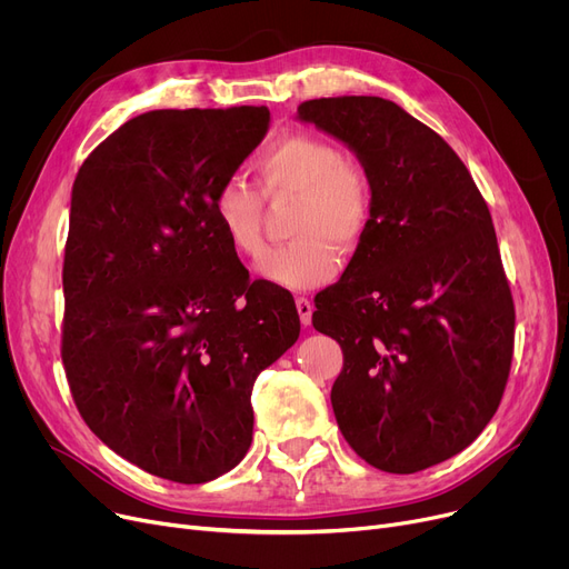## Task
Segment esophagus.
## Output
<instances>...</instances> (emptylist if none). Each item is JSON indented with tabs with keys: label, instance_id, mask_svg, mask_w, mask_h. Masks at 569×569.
<instances>
[{
	"label": "esophagus",
	"instance_id": "34e87169",
	"mask_svg": "<svg viewBox=\"0 0 569 569\" xmlns=\"http://www.w3.org/2000/svg\"><path fill=\"white\" fill-rule=\"evenodd\" d=\"M295 307H297V313H300V322L305 327H309L311 325V316H313V305L307 300V297H297Z\"/></svg>",
	"mask_w": 569,
	"mask_h": 569
}]
</instances>
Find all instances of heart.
I'll return each instance as SVG.
<instances>
[{
  "label": "heart",
  "mask_w": 569,
  "mask_h": 569,
  "mask_svg": "<svg viewBox=\"0 0 569 569\" xmlns=\"http://www.w3.org/2000/svg\"><path fill=\"white\" fill-rule=\"evenodd\" d=\"M267 198H297L290 244L274 249L260 274L288 290H311L339 272V251H355L373 221V179L365 163L313 133L269 142L256 159ZM214 219L228 244L244 258L264 253V202L244 179L230 177L214 193Z\"/></svg>",
  "instance_id": "obj_1"
}]
</instances>
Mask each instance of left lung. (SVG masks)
Masks as SVG:
<instances>
[{
  "label": "left lung",
  "mask_w": 569,
  "mask_h": 569,
  "mask_svg": "<svg viewBox=\"0 0 569 569\" xmlns=\"http://www.w3.org/2000/svg\"><path fill=\"white\" fill-rule=\"evenodd\" d=\"M373 179V221L313 327L339 341V429L367 463L408 475L482 433L515 350V302L489 207L436 131L380 97L305 101Z\"/></svg>",
  "instance_id": "8db88e82"
}]
</instances>
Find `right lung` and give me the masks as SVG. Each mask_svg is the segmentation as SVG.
I'll use <instances>...</instances> for the list:
<instances>
[{"instance_id": "add662e5", "label": "right lung", "mask_w": 569, "mask_h": 569, "mask_svg": "<svg viewBox=\"0 0 569 569\" xmlns=\"http://www.w3.org/2000/svg\"><path fill=\"white\" fill-rule=\"evenodd\" d=\"M269 129L264 106L152 110L78 170L62 360L87 427L179 485L244 459L258 373L300 337L292 295L249 281L214 193Z\"/></svg>"}]
</instances>
